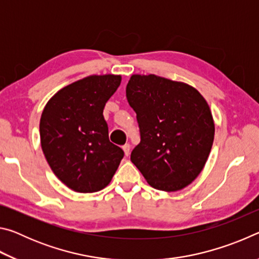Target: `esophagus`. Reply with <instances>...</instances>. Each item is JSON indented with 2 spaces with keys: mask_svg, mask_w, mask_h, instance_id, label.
I'll list each match as a JSON object with an SVG mask.
<instances>
[{
  "mask_svg": "<svg viewBox=\"0 0 259 259\" xmlns=\"http://www.w3.org/2000/svg\"><path fill=\"white\" fill-rule=\"evenodd\" d=\"M122 150H123V152H124V155L128 156L130 154V150H131L130 144H125V145L122 146Z\"/></svg>",
  "mask_w": 259,
  "mask_h": 259,
  "instance_id": "obj_1",
  "label": "esophagus"
}]
</instances>
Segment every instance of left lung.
<instances>
[{
  "instance_id": "8db88e82",
  "label": "left lung",
  "mask_w": 259,
  "mask_h": 259,
  "mask_svg": "<svg viewBox=\"0 0 259 259\" xmlns=\"http://www.w3.org/2000/svg\"><path fill=\"white\" fill-rule=\"evenodd\" d=\"M125 94L140 131L131 162L156 190L176 192L190 185L202 171L213 143L207 100L187 83L154 74L131 75Z\"/></svg>"
}]
</instances>
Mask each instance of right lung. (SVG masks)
Here are the masks:
<instances>
[{
    "instance_id": "right-lung-1",
    "label": "right lung",
    "mask_w": 259,
    "mask_h": 259,
    "mask_svg": "<svg viewBox=\"0 0 259 259\" xmlns=\"http://www.w3.org/2000/svg\"><path fill=\"white\" fill-rule=\"evenodd\" d=\"M121 75H90L56 93L40 120L41 146L54 174L68 188L94 193L111 183L123 151L108 139L105 104Z\"/></svg>"
}]
</instances>
